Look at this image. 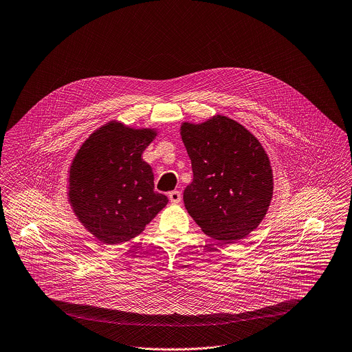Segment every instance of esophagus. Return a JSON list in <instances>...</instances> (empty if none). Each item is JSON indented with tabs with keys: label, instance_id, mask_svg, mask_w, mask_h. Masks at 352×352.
Here are the masks:
<instances>
[{
	"label": "esophagus",
	"instance_id": "obj_1",
	"mask_svg": "<svg viewBox=\"0 0 352 352\" xmlns=\"http://www.w3.org/2000/svg\"><path fill=\"white\" fill-rule=\"evenodd\" d=\"M168 199H170V201H171L173 204H179V203H181V199H182L181 192H178V190L170 192V193H168Z\"/></svg>",
	"mask_w": 352,
	"mask_h": 352
}]
</instances>
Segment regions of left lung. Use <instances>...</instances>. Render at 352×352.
I'll return each instance as SVG.
<instances>
[{
  "label": "left lung",
  "mask_w": 352,
  "mask_h": 352,
  "mask_svg": "<svg viewBox=\"0 0 352 352\" xmlns=\"http://www.w3.org/2000/svg\"><path fill=\"white\" fill-rule=\"evenodd\" d=\"M193 181L184 192L185 208L204 234L234 243L256 230L274 197V174L258 139L239 122L214 114L182 122Z\"/></svg>",
  "instance_id": "1"
}]
</instances>
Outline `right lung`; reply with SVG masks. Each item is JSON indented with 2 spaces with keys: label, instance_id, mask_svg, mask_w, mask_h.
I'll return each instance as SVG.
<instances>
[{
  "label": "right lung",
  "instance_id": "add662e5",
  "mask_svg": "<svg viewBox=\"0 0 352 352\" xmlns=\"http://www.w3.org/2000/svg\"><path fill=\"white\" fill-rule=\"evenodd\" d=\"M157 128H133L113 120L94 131L77 149L68 177V201L82 227L106 245L141 234L168 200L153 190L144 149Z\"/></svg>",
  "mask_w": 352,
  "mask_h": 352
}]
</instances>
